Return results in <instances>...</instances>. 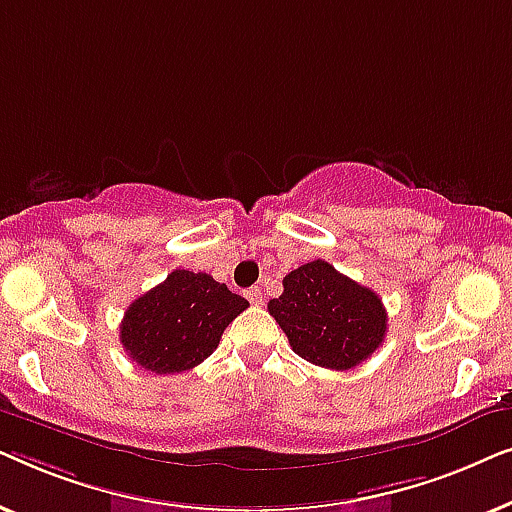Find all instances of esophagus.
<instances>
[{
  "label": "esophagus",
  "mask_w": 512,
  "mask_h": 512,
  "mask_svg": "<svg viewBox=\"0 0 512 512\" xmlns=\"http://www.w3.org/2000/svg\"><path fill=\"white\" fill-rule=\"evenodd\" d=\"M247 298L251 305H263V291L258 289V286H251V289L247 291Z\"/></svg>",
  "instance_id": "34e87169"
}]
</instances>
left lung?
Here are the masks:
<instances>
[{"label": "left lung", "instance_id": "left-lung-1", "mask_svg": "<svg viewBox=\"0 0 512 512\" xmlns=\"http://www.w3.org/2000/svg\"><path fill=\"white\" fill-rule=\"evenodd\" d=\"M268 312L282 326L293 352L331 370L359 366L387 333L380 296L321 258L284 277V293L270 300Z\"/></svg>", "mask_w": 512, "mask_h": 512}]
</instances>
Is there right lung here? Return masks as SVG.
<instances>
[{
	"label": "right lung",
	"instance_id": "right-lung-1",
	"mask_svg": "<svg viewBox=\"0 0 512 512\" xmlns=\"http://www.w3.org/2000/svg\"><path fill=\"white\" fill-rule=\"evenodd\" d=\"M247 307L207 272L174 270L125 310L121 345L144 370L184 373L219 347L226 326Z\"/></svg>",
	"mask_w": 512,
	"mask_h": 512
}]
</instances>
